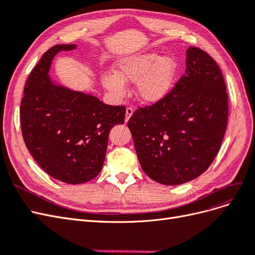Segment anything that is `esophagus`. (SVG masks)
Here are the masks:
<instances>
[{"label":"esophagus","instance_id":"obj_1","mask_svg":"<svg viewBox=\"0 0 255 255\" xmlns=\"http://www.w3.org/2000/svg\"><path fill=\"white\" fill-rule=\"evenodd\" d=\"M133 113H134V111H133L132 107H128L127 111H126V122H128L129 120V118L132 117Z\"/></svg>","mask_w":255,"mask_h":255}]
</instances>
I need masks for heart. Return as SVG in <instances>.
Returning <instances> with one entry per match:
<instances>
[{
    "label": "heart",
    "mask_w": 255,
    "mask_h": 255,
    "mask_svg": "<svg viewBox=\"0 0 255 255\" xmlns=\"http://www.w3.org/2000/svg\"><path fill=\"white\" fill-rule=\"evenodd\" d=\"M179 65L170 55L159 56L156 53H144L119 59L116 72H105L102 85L116 98L127 94L126 83H136V95L141 101L155 104L170 94L176 79Z\"/></svg>",
    "instance_id": "obj_1"
}]
</instances>
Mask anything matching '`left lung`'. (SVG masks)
I'll use <instances>...</instances> for the list:
<instances>
[{
	"instance_id": "obj_1",
	"label": "left lung",
	"mask_w": 255,
	"mask_h": 255,
	"mask_svg": "<svg viewBox=\"0 0 255 255\" xmlns=\"http://www.w3.org/2000/svg\"><path fill=\"white\" fill-rule=\"evenodd\" d=\"M186 56V71L167 98L139 107L128 122L142 170L164 185L206 171L227 129L229 102L219 66L196 47Z\"/></svg>"
}]
</instances>
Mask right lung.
<instances>
[{
  "instance_id": "1",
  "label": "right lung",
  "mask_w": 255,
  "mask_h": 255,
  "mask_svg": "<svg viewBox=\"0 0 255 255\" xmlns=\"http://www.w3.org/2000/svg\"><path fill=\"white\" fill-rule=\"evenodd\" d=\"M76 44L45 52L24 87L20 122L26 148L43 170L67 184L88 182L101 172L113 127L125 123L126 107L112 106L89 94L54 83L53 58Z\"/></svg>"
}]
</instances>
